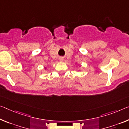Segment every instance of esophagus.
I'll list each match as a JSON object with an SVG mask.
<instances>
[{
  "instance_id": "esophagus-1",
  "label": "esophagus",
  "mask_w": 129,
  "mask_h": 129,
  "mask_svg": "<svg viewBox=\"0 0 129 129\" xmlns=\"http://www.w3.org/2000/svg\"><path fill=\"white\" fill-rule=\"evenodd\" d=\"M60 61H63V60H64V59H63L62 58H60Z\"/></svg>"
}]
</instances>
